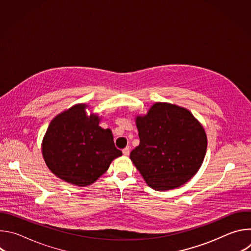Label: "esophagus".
<instances>
[{
  "mask_svg": "<svg viewBox=\"0 0 251 251\" xmlns=\"http://www.w3.org/2000/svg\"><path fill=\"white\" fill-rule=\"evenodd\" d=\"M122 152H123V154H124L125 156H129V154H130V148H129V147L124 148V149L122 150Z\"/></svg>",
  "mask_w": 251,
  "mask_h": 251,
  "instance_id": "obj_1",
  "label": "esophagus"
}]
</instances>
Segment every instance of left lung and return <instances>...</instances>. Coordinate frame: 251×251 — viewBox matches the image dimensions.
Masks as SVG:
<instances>
[{
	"label": "left lung",
	"instance_id": "1",
	"mask_svg": "<svg viewBox=\"0 0 251 251\" xmlns=\"http://www.w3.org/2000/svg\"><path fill=\"white\" fill-rule=\"evenodd\" d=\"M140 144L130 159L149 187L169 191L186 184L201 168L207 146L201 124L184 107L157 102L136 117Z\"/></svg>",
	"mask_w": 251,
	"mask_h": 251
}]
</instances>
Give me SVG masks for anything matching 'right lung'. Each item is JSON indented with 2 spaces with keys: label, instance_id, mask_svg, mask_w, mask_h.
I'll list each match as a JSON object with an SVG mask.
<instances>
[{
  "label": "right lung",
  "instance_id": "right-lung-1",
  "mask_svg": "<svg viewBox=\"0 0 251 251\" xmlns=\"http://www.w3.org/2000/svg\"><path fill=\"white\" fill-rule=\"evenodd\" d=\"M76 104L55 116L47 130L42 152L49 169L62 181L78 187L93 184L120 157L110 129L99 126L97 114Z\"/></svg>",
  "mask_w": 251,
  "mask_h": 251
}]
</instances>
